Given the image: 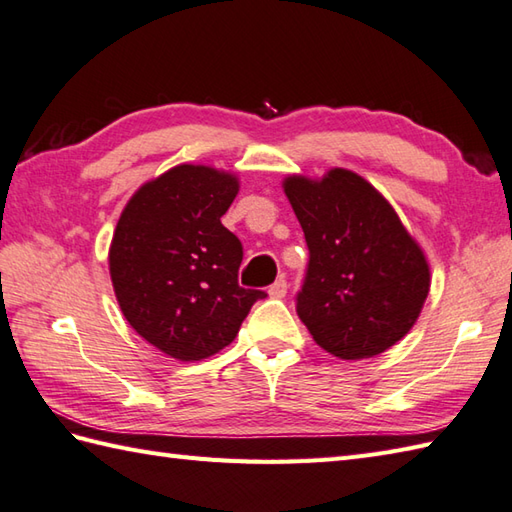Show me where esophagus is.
Instances as JSON below:
<instances>
[{
    "label": "esophagus",
    "instance_id": "esophagus-1",
    "mask_svg": "<svg viewBox=\"0 0 512 512\" xmlns=\"http://www.w3.org/2000/svg\"><path fill=\"white\" fill-rule=\"evenodd\" d=\"M286 292H288V281L284 279V277H279L273 286H270V290H268V295L273 297V299H284L286 297Z\"/></svg>",
    "mask_w": 512,
    "mask_h": 512
}]
</instances>
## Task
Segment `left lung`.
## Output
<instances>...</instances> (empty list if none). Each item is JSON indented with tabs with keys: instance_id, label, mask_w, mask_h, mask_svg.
<instances>
[{
	"instance_id": "1",
	"label": "left lung",
	"mask_w": 512,
	"mask_h": 512,
	"mask_svg": "<svg viewBox=\"0 0 512 512\" xmlns=\"http://www.w3.org/2000/svg\"><path fill=\"white\" fill-rule=\"evenodd\" d=\"M284 191L310 250L297 314L312 339L343 361L389 350L429 295V264L416 239L354 171L290 176Z\"/></svg>"
}]
</instances>
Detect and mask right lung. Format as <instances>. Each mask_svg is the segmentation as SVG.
Masks as SVG:
<instances>
[{
    "label": "right lung",
    "instance_id": "right-lung-1",
    "mask_svg": "<svg viewBox=\"0 0 512 512\" xmlns=\"http://www.w3.org/2000/svg\"><path fill=\"white\" fill-rule=\"evenodd\" d=\"M239 182L204 165H178L127 202L110 246L114 292L129 325L178 361L231 343L264 290L237 281L244 250L220 217Z\"/></svg>",
    "mask_w": 512,
    "mask_h": 512
}]
</instances>
